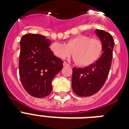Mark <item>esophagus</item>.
Masks as SVG:
<instances>
[{
  "instance_id": "obj_1",
  "label": "esophagus",
  "mask_w": 129,
  "mask_h": 129,
  "mask_svg": "<svg viewBox=\"0 0 129 129\" xmlns=\"http://www.w3.org/2000/svg\"><path fill=\"white\" fill-rule=\"evenodd\" d=\"M63 66H70V65H69L68 63H67L66 62H63Z\"/></svg>"
}]
</instances>
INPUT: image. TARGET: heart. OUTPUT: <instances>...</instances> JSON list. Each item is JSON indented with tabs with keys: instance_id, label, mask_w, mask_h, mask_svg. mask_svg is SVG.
Returning a JSON list of instances; mask_svg holds the SVG:
<instances>
[{
	"instance_id": "heart-1",
	"label": "heart",
	"mask_w": 129,
	"mask_h": 129,
	"mask_svg": "<svg viewBox=\"0 0 129 129\" xmlns=\"http://www.w3.org/2000/svg\"><path fill=\"white\" fill-rule=\"evenodd\" d=\"M50 49L55 56L62 59L70 56L73 51L75 62L80 66L86 67L99 59L102 52V43L98 38L80 35L70 39L66 44L53 43Z\"/></svg>"
}]
</instances>
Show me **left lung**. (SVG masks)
I'll return each instance as SVG.
<instances>
[{
	"label": "left lung",
	"instance_id": "left-lung-1",
	"mask_svg": "<svg viewBox=\"0 0 129 129\" xmlns=\"http://www.w3.org/2000/svg\"><path fill=\"white\" fill-rule=\"evenodd\" d=\"M102 43V55L93 64L85 68H73L72 86L79 96L94 95L104 86L108 78L112 59L114 42L110 33L103 30L94 31Z\"/></svg>",
	"mask_w": 129,
	"mask_h": 129
}]
</instances>
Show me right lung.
Here are the masks:
<instances>
[{
    "label": "right lung",
    "instance_id": "obj_1",
    "mask_svg": "<svg viewBox=\"0 0 129 129\" xmlns=\"http://www.w3.org/2000/svg\"><path fill=\"white\" fill-rule=\"evenodd\" d=\"M51 41L39 34L28 33L20 41L19 76L28 94L44 98L52 90L51 81L63 68V61L53 55Z\"/></svg>",
    "mask_w": 129,
    "mask_h": 129
}]
</instances>
